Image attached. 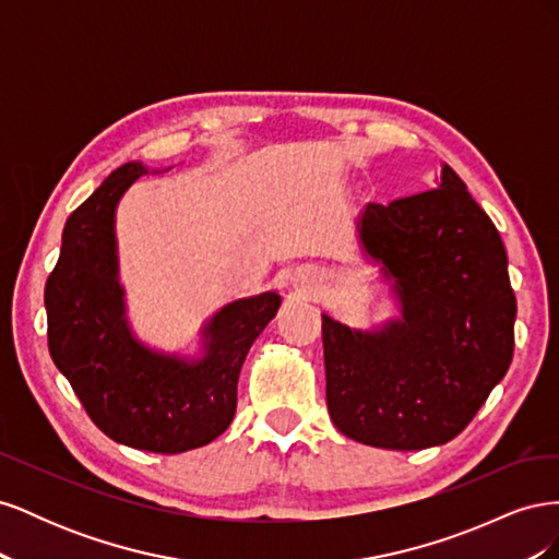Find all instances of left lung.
<instances>
[{
    "instance_id": "obj_1",
    "label": "left lung",
    "mask_w": 559,
    "mask_h": 559,
    "mask_svg": "<svg viewBox=\"0 0 559 559\" xmlns=\"http://www.w3.org/2000/svg\"><path fill=\"white\" fill-rule=\"evenodd\" d=\"M359 238L394 280L401 319L361 333L321 314L329 415L364 445H443L513 359L518 306L499 230L443 165L433 191L368 202Z\"/></svg>"
}]
</instances>
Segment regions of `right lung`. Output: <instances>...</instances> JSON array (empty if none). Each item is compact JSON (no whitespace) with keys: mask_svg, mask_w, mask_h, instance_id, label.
Segmentation results:
<instances>
[{"mask_svg":"<svg viewBox=\"0 0 559 559\" xmlns=\"http://www.w3.org/2000/svg\"><path fill=\"white\" fill-rule=\"evenodd\" d=\"M142 163H126L79 205L46 280L48 352L88 417L111 441L177 454L212 443L238 408V378L253 341L277 314L267 292L235 300L205 326V357L181 361L134 341L116 280L114 210Z\"/></svg>","mask_w":559,"mask_h":559,"instance_id":"1","label":"right lung"}]
</instances>
